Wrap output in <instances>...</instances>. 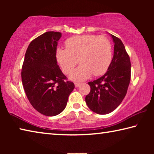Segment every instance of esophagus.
Listing matches in <instances>:
<instances>
[{
	"mask_svg": "<svg viewBox=\"0 0 154 154\" xmlns=\"http://www.w3.org/2000/svg\"><path fill=\"white\" fill-rule=\"evenodd\" d=\"M81 84H82V83H78V82L75 83V87H76V88L79 87Z\"/></svg>",
	"mask_w": 154,
	"mask_h": 154,
	"instance_id": "obj_1",
	"label": "esophagus"
}]
</instances>
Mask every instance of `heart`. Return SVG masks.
<instances>
[{
	"mask_svg": "<svg viewBox=\"0 0 154 154\" xmlns=\"http://www.w3.org/2000/svg\"><path fill=\"white\" fill-rule=\"evenodd\" d=\"M66 49L58 48L56 58L62 71L69 74L76 66L70 78L74 81H83L101 75L106 71L112 60V46L107 38L103 36L84 35L68 38Z\"/></svg>",
	"mask_w": 154,
	"mask_h": 154,
	"instance_id": "b5f03b06",
	"label": "heart"
}]
</instances>
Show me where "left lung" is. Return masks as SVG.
Listing matches in <instances>:
<instances>
[{
    "mask_svg": "<svg viewBox=\"0 0 154 154\" xmlns=\"http://www.w3.org/2000/svg\"><path fill=\"white\" fill-rule=\"evenodd\" d=\"M114 42V54L108 71L99 79L88 83L90 92L85 96L88 107L94 113L105 115L120 105L131 77V63L122 41L111 35Z\"/></svg>",
    "mask_w": 154,
    "mask_h": 154,
    "instance_id": "left-lung-1",
    "label": "left lung"
}]
</instances>
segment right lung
<instances>
[{
	"label": "right lung",
	"instance_id": "right-lung-1",
	"mask_svg": "<svg viewBox=\"0 0 154 154\" xmlns=\"http://www.w3.org/2000/svg\"><path fill=\"white\" fill-rule=\"evenodd\" d=\"M61 36L60 32L49 31L31 41L21 72L31 105L46 116H55L63 111L75 88L57 63V45Z\"/></svg>",
	"mask_w": 154,
	"mask_h": 154
}]
</instances>
